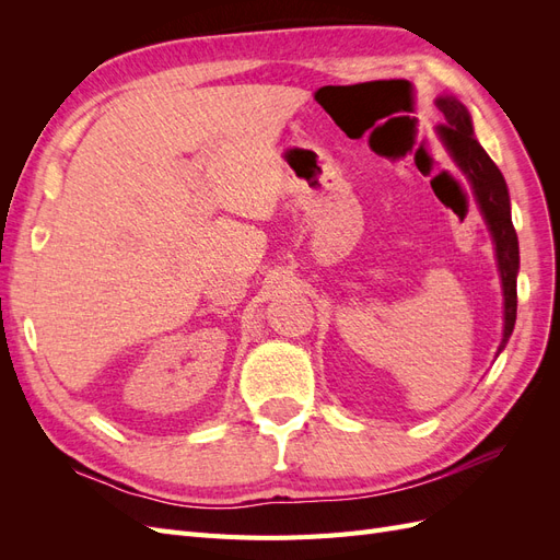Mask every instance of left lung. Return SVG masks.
Here are the masks:
<instances>
[{
  "label": "left lung",
  "instance_id": "left-lung-1",
  "mask_svg": "<svg viewBox=\"0 0 560 560\" xmlns=\"http://www.w3.org/2000/svg\"><path fill=\"white\" fill-rule=\"evenodd\" d=\"M436 107L444 114L446 124L436 128L439 138L451 151L453 161L460 165L467 175L474 196H477L479 208L486 217L488 229L493 233L498 266L504 290V336L500 350L510 341L516 322V273H518V238L512 224L510 212V191L498 165L490 161L483 147L474 138L471 118L467 107L453 95L436 97Z\"/></svg>",
  "mask_w": 560,
  "mask_h": 560
}]
</instances>
